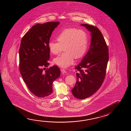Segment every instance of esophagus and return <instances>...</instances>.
<instances>
[{
  "instance_id": "obj_1",
  "label": "esophagus",
  "mask_w": 131,
  "mask_h": 131,
  "mask_svg": "<svg viewBox=\"0 0 131 131\" xmlns=\"http://www.w3.org/2000/svg\"><path fill=\"white\" fill-rule=\"evenodd\" d=\"M61 71L62 73H67V71L65 69H61Z\"/></svg>"
}]
</instances>
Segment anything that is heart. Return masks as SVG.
Segmentation results:
<instances>
[{"mask_svg": "<svg viewBox=\"0 0 131 131\" xmlns=\"http://www.w3.org/2000/svg\"><path fill=\"white\" fill-rule=\"evenodd\" d=\"M58 42L50 41L48 48L50 53L58 54L64 47L65 52L53 59L55 64L66 68L73 64L74 58L79 59L86 52L88 46V36L82 30L76 28L64 29L56 36Z\"/></svg>", "mask_w": 131, "mask_h": 131, "instance_id": "heart-1", "label": "heart"}]
</instances>
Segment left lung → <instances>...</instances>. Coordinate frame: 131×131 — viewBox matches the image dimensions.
Returning <instances> with one entry per match:
<instances>
[{
  "label": "left lung",
  "instance_id": "obj_1",
  "mask_svg": "<svg viewBox=\"0 0 131 131\" xmlns=\"http://www.w3.org/2000/svg\"><path fill=\"white\" fill-rule=\"evenodd\" d=\"M85 27L91 34V44L86 56L75 69L77 81L72 89L75 97L84 99L96 92L105 76L109 60L108 48L103 36L97 27L87 24Z\"/></svg>",
  "mask_w": 131,
  "mask_h": 131
}]
</instances>
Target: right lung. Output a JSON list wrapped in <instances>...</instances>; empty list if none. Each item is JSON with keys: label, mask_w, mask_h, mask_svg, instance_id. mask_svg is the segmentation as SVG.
<instances>
[{"label": "right lung", "mask_w": 131, "mask_h": 131, "mask_svg": "<svg viewBox=\"0 0 131 131\" xmlns=\"http://www.w3.org/2000/svg\"><path fill=\"white\" fill-rule=\"evenodd\" d=\"M59 22L36 24L22 37L20 50V71L29 90L38 97L52 93L53 81L60 75V70L53 66L48 67L50 51L48 42L53 31Z\"/></svg>", "instance_id": "obj_1"}]
</instances>
